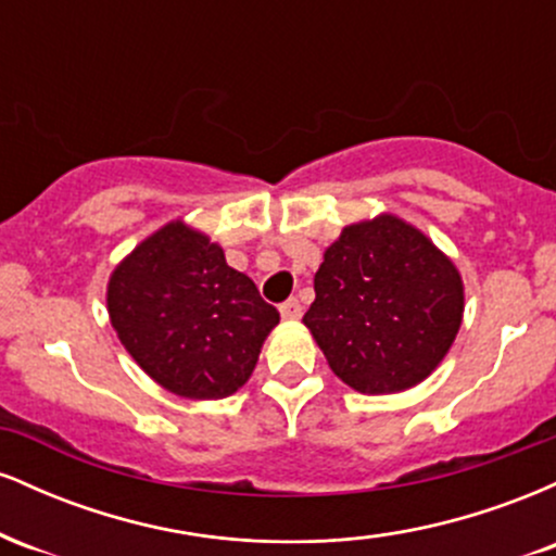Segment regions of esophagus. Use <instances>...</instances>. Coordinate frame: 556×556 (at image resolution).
Returning a JSON list of instances; mask_svg holds the SVG:
<instances>
[{
    "instance_id": "34e87169",
    "label": "esophagus",
    "mask_w": 556,
    "mask_h": 556,
    "mask_svg": "<svg viewBox=\"0 0 556 556\" xmlns=\"http://www.w3.org/2000/svg\"><path fill=\"white\" fill-rule=\"evenodd\" d=\"M279 314H282V318H300L303 316V305H300L298 298H290L279 305Z\"/></svg>"
}]
</instances>
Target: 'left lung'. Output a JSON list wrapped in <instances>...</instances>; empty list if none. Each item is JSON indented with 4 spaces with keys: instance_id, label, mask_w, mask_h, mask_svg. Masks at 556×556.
<instances>
[{
    "instance_id": "left-lung-1",
    "label": "left lung",
    "mask_w": 556,
    "mask_h": 556,
    "mask_svg": "<svg viewBox=\"0 0 556 556\" xmlns=\"http://www.w3.org/2000/svg\"><path fill=\"white\" fill-rule=\"evenodd\" d=\"M303 324L329 368L363 394L420 384L463 324V279L420 229L392 214L342 229L314 277Z\"/></svg>"
}]
</instances>
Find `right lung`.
<instances>
[{"label":"right lung","mask_w":556,"mask_h":556,"mask_svg":"<svg viewBox=\"0 0 556 556\" xmlns=\"http://www.w3.org/2000/svg\"><path fill=\"white\" fill-rule=\"evenodd\" d=\"M106 308L132 361L190 400L238 392L279 324L253 279L180 219L156 229L112 271Z\"/></svg>","instance_id":"add662e5"}]
</instances>
